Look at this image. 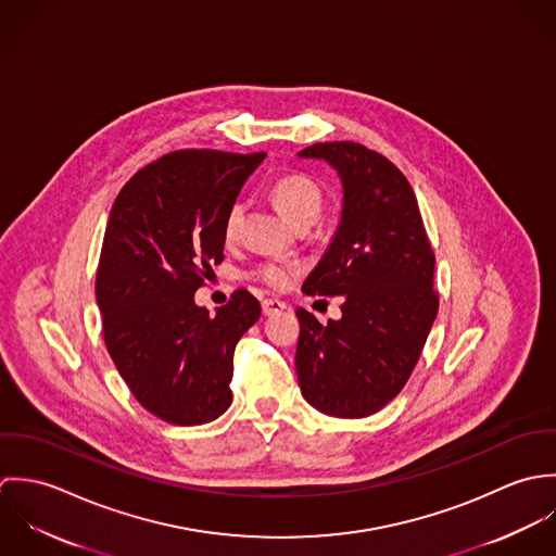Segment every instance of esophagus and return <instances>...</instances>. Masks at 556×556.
<instances>
[{"label": "esophagus", "mask_w": 556, "mask_h": 556, "mask_svg": "<svg viewBox=\"0 0 556 556\" xmlns=\"http://www.w3.org/2000/svg\"><path fill=\"white\" fill-rule=\"evenodd\" d=\"M261 308H263V315H265V317H271V315L282 313V311L287 308V304H285L282 300H263Z\"/></svg>", "instance_id": "1"}]
</instances>
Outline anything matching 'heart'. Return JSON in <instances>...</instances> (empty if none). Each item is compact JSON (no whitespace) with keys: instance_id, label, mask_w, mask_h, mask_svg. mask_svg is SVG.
<instances>
[{"instance_id":"obj_1","label":"heart","mask_w":556,"mask_h":556,"mask_svg":"<svg viewBox=\"0 0 556 556\" xmlns=\"http://www.w3.org/2000/svg\"><path fill=\"white\" fill-rule=\"evenodd\" d=\"M271 199H274L276 207L280 210V214L295 227L315 223L318 212H320V205H323L320 188L311 177H306L302 173H291V175H282L280 179H276L271 186ZM241 218H243V205L233 203L225 218V238L229 241L238 236ZM256 278L261 282H265L267 287L285 289L291 280V269L269 263V265H261L256 269Z\"/></svg>"}]
</instances>
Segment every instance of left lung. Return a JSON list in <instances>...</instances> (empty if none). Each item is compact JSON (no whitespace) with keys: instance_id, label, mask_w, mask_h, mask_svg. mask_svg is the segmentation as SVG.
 Instances as JSON below:
<instances>
[{"instance_id":"left-lung-1","label":"left lung","mask_w":556,"mask_h":556,"mask_svg":"<svg viewBox=\"0 0 556 556\" xmlns=\"http://www.w3.org/2000/svg\"><path fill=\"white\" fill-rule=\"evenodd\" d=\"M298 156L325 160L342 181L340 225L302 287L340 295L342 317L320 325L298 308V381L320 413L368 417L400 394L437 318L434 252L410 184L386 156L351 141Z\"/></svg>"}]
</instances>
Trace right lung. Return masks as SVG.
Here are the masks:
<instances>
[{"instance_id": "right-lung-1", "label": "right lung", "mask_w": 556, "mask_h": 556, "mask_svg": "<svg viewBox=\"0 0 556 556\" xmlns=\"http://www.w3.org/2000/svg\"><path fill=\"white\" fill-rule=\"evenodd\" d=\"M263 159L170 152L111 207L96 274L104 344L132 396L168 424H207L231 404L236 344L261 306L239 289L210 315L194 293L223 263L227 212Z\"/></svg>"}]
</instances>
